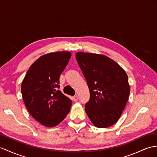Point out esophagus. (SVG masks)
<instances>
[{"label": "esophagus", "mask_w": 157, "mask_h": 157, "mask_svg": "<svg viewBox=\"0 0 157 157\" xmlns=\"http://www.w3.org/2000/svg\"><path fill=\"white\" fill-rule=\"evenodd\" d=\"M72 100H73L75 102L77 101H78V97L76 96V95H75V96H74V97H72Z\"/></svg>", "instance_id": "34e87169"}]
</instances>
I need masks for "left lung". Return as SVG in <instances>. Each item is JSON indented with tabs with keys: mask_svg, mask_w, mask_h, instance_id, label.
I'll use <instances>...</instances> for the list:
<instances>
[{
	"mask_svg": "<svg viewBox=\"0 0 157 157\" xmlns=\"http://www.w3.org/2000/svg\"><path fill=\"white\" fill-rule=\"evenodd\" d=\"M76 59L90 91V99L85 104L86 114L95 127H110L119 119L128 101L127 73L105 55L78 52Z\"/></svg>",
	"mask_w": 157,
	"mask_h": 157,
	"instance_id": "8db88e82",
	"label": "left lung"
}]
</instances>
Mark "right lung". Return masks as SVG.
<instances>
[{
  "label": "right lung",
  "mask_w": 157,
  "mask_h": 157,
  "mask_svg": "<svg viewBox=\"0 0 157 157\" xmlns=\"http://www.w3.org/2000/svg\"><path fill=\"white\" fill-rule=\"evenodd\" d=\"M71 56L67 51L40 56L30 67L22 81L21 93L26 107L45 127L59 124L70 111L72 101L59 90V83Z\"/></svg>",
  "instance_id": "obj_1"
}]
</instances>
